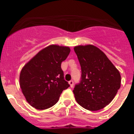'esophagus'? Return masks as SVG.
Instances as JSON below:
<instances>
[{"instance_id": "obj_1", "label": "esophagus", "mask_w": 134, "mask_h": 134, "mask_svg": "<svg viewBox=\"0 0 134 134\" xmlns=\"http://www.w3.org/2000/svg\"><path fill=\"white\" fill-rule=\"evenodd\" d=\"M69 85H70V87H72V88L73 87V86H74V81H73V80H70L69 81Z\"/></svg>"}]
</instances>
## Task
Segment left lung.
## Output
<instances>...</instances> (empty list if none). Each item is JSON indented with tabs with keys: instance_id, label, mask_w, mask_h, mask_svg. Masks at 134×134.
<instances>
[{
	"instance_id": "left-lung-1",
	"label": "left lung",
	"mask_w": 134,
	"mask_h": 134,
	"mask_svg": "<svg viewBox=\"0 0 134 134\" xmlns=\"http://www.w3.org/2000/svg\"><path fill=\"white\" fill-rule=\"evenodd\" d=\"M81 67V78L73 90L78 103L89 111L104 108L121 86V75L102 51L93 46L74 48Z\"/></svg>"
}]
</instances>
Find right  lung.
I'll return each mask as SVG.
<instances>
[{"label": "right lung", "mask_w": 134, "mask_h": 134, "mask_svg": "<svg viewBox=\"0 0 134 134\" xmlns=\"http://www.w3.org/2000/svg\"><path fill=\"white\" fill-rule=\"evenodd\" d=\"M70 52L68 47L51 45L27 62L20 74V86L26 100L37 109L52 107L70 85L61 64Z\"/></svg>", "instance_id": "right-lung-1"}]
</instances>
